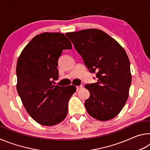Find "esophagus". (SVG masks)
I'll return each instance as SVG.
<instances>
[{"instance_id":"obj_1","label":"esophagus","mask_w":150,"mask_h":150,"mask_svg":"<svg viewBox=\"0 0 150 150\" xmlns=\"http://www.w3.org/2000/svg\"><path fill=\"white\" fill-rule=\"evenodd\" d=\"M76 88H77V91H79L80 89H81V88H83V85L77 86V87H76Z\"/></svg>"}]
</instances>
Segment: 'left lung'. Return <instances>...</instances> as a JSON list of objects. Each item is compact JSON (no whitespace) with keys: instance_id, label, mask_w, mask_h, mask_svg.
I'll list each match as a JSON object with an SVG mask.
<instances>
[{"instance_id":"obj_1","label":"left lung","mask_w":150,"mask_h":150,"mask_svg":"<svg viewBox=\"0 0 150 150\" xmlns=\"http://www.w3.org/2000/svg\"><path fill=\"white\" fill-rule=\"evenodd\" d=\"M67 36L97 83L86 85L90 96L85 100L87 112L96 120L116 117L128 98L132 75L130 61L124 48L105 32L87 29L68 32Z\"/></svg>"}]
</instances>
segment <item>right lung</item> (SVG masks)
I'll return each instance as SVG.
<instances>
[{
  "instance_id": "right-lung-1",
  "label": "right lung",
  "mask_w": 150,
  "mask_h": 150,
  "mask_svg": "<svg viewBox=\"0 0 150 150\" xmlns=\"http://www.w3.org/2000/svg\"><path fill=\"white\" fill-rule=\"evenodd\" d=\"M71 48L64 34L44 32L32 38L18 59L17 92L28 113L41 125H55L67 115L68 103L76 87L53 83L59 75L58 59L63 50Z\"/></svg>"
}]
</instances>
